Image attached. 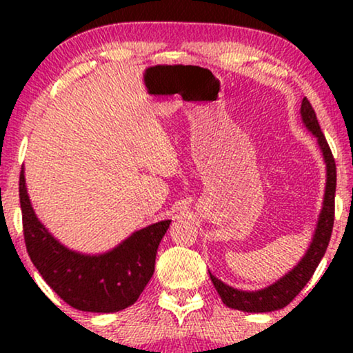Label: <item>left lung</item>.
I'll use <instances>...</instances> for the list:
<instances>
[{"label":"left lung","instance_id":"left-lung-1","mask_svg":"<svg viewBox=\"0 0 353 353\" xmlns=\"http://www.w3.org/2000/svg\"><path fill=\"white\" fill-rule=\"evenodd\" d=\"M301 117L305 128L316 138L318 148H320L323 161H325L326 165L325 196H323V205L320 215H318L315 231H313V238L308 249L305 250V254L299 260L296 267L289 270L278 281H274L273 284H270V286L263 289H257V291H243V289L228 286V284L209 272L212 283H214L216 292L220 294L221 301H223L226 307L234 308V310L248 313H265L286 307L302 291L303 286L310 281L312 274L315 273L318 263L321 262L327 244H330L332 225H334L336 162L331 154L330 146H327L325 134L321 132L320 123H318L315 110H313L312 104L308 103L307 98L302 99Z\"/></svg>","mask_w":353,"mask_h":353}]
</instances>
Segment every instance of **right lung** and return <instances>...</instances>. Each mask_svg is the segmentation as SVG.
<instances>
[{
    "instance_id": "1",
    "label": "right lung",
    "mask_w": 353,
    "mask_h": 353,
    "mask_svg": "<svg viewBox=\"0 0 353 353\" xmlns=\"http://www.w3.org/2000/svg\"><path fill=\"white\" fill-rule=\"evenodd\" d=\"M19 196L23 238L38 273L52 291L81 312L114 313L133 305L154 273L159 243L172 220L144 226L103 254L69 249L38 219L22 168Z\"/></svg>"
}]
</instances>
